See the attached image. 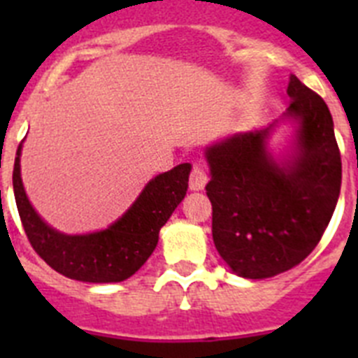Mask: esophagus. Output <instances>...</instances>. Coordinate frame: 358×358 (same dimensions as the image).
<instances>
[{"instance_id":"esophagus-1","label":"esophagus","mask_w":358,"mask_h":358,"mask_svg":"<svg viewBox=\"0 0 358 358\" xmlns=\"http://www.w3.org/2000/svg\"><path fill=\"white\" fill-rule=\"evenodd\" d=\"M208 182V173L201 163H194L192 172H189V188L202 189Z\"/></svg>"}]
</instances>
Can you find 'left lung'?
I'll return each mask as SVG.
<instances>
[{
  "label": "left lung",
  "mask_w": 358,
  "mask_h": 358,
  "mask_svg": "<svg viewBox=\"0 0 358 358\" xmlns=\"http://www.w3.org/2000/svg\"><path fill=\"white\" fill-rule=\"evenodd\" d=\"M287 116L299 122L297 154L278 166L265 148L271 127L242 132L206 150L211 233L238 276L262 280L301 264L321 240L341 194L334 120L317 93L290 77Z\"/></svg>",
  "instance_id": "obj_1"
}]
</instances>
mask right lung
Wrapping results in <instances>:
<instances>
[{
  "instance_id": "right-lung-1",
  "label": "right lung",
  "mask_w": 358,
  "mask_h": 358,
  "mask_svg": "<svg viewBox=\"0 0 358 358\" xmlns=\"http://www.w3.org/2000/svg\"><path fill=\"white\" fill-rule=\"evenodd\" d=\"M19 156L21 145L12 182L28 242L53 271L87 283H118L131 278L148 260L159 240V229L185 199L192 170L189 163H182L159 173L113 226L91 235L71 236L46 226L30 206L19 176Z\"/></svg>"
}]
</instances>
